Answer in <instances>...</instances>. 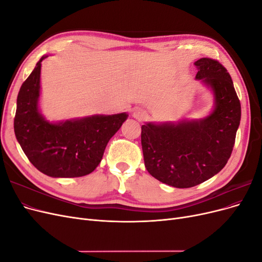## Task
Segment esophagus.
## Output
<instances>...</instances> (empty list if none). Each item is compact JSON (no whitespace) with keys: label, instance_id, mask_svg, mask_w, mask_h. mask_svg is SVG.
Instances as JSON below:
<instances>
[{"label":"esophagus","instance_id":"esophagus-1","mask_svg":"<svg viewBox=\"0 0 262 262\" xmlns=\"http://www.w3.org/2000/svg\"><path fill=\"white\" fill-rule=\"evenodd\" d=\"M133 117L136 118V119H138V120H145V119L147 118V115H146V113H144L143 110H140V109H138V110H136V112L133 113Z\"/></svg>","mask_w":262,"mask_h":262}]
</instances>
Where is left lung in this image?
Wrapping results in <instances>:
<instances>
[{"label": "left lung", "mask_w": 262, "mask_h": 262, "mask_svg": "<svg viewBox=\"0 0 262 262\" xmlns=\"http://www.w3.org/2000/svg\"><path fill=\"white\" fill-rule=\"evenodd\" d=\"M196 80L214 95L213 112L200 120L142 125L141 143L147 171L176 188H190L224 168L241 122V101L232 77L216 60L194 62Z\"/></svg>", "instance_id": "left-lung-1"}]
</instances>
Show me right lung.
Returning a JSON list of instances; mask_svg holds the SVG:
<instances>
[{
	"mask_svg": "<svg viewBox=\"0 0 262 262\" xmlns=\"http://www.w3.org/2000/svg\"><path fill=\"white\" fill-rule=\"evenodd\" d=\"M23 83L14 119V131L24 153L47 176L74 178L89 175L99 165L109 140L126 120L125 113L95 115L49 122L38 108L41 61Z\"/></svg>",
	"mask_w": 262,
	"mask_h": 262,
	"instance_id": "1",
	"label": "right lung"
}]
</instances>
